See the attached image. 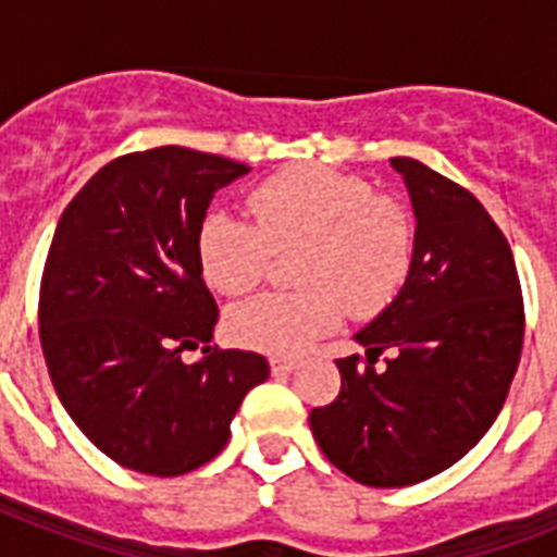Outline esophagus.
<instances>
[{"label":"esophagus","instance_id":"1","mask_svg":"<svg viewBox=\"0 0 557 557\" xmlns=\"http://www.w3.org/2000/svg\"><path fill=\"white\" fill-rule=\"evenodd\" d=\"M297 367H300L297 358H283V356L271 358V372H274V375H288V372H295Z\"/></svg>","mask_w":557,"mask_h":557}]
</instances>
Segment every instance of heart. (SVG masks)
<instances>
[{"label":"heart","instance_id":"obj_1","mask_svg":"<svg viewBox=\"0 0 557 557\" xmlns=\"http://www.w3.org/2000/svg\"><path fill=\"white\" fill-rule=\"evenodd\" d=\"M251 222L208 213L196 236L201 274L219 295L260 286L274 253L297 251L292 295H262L227 312L239 347L297 356L338 330L344 309L372 318L407 283L416 225L405 201L375 193L364 176L321 164H297L262 178L248 193Z\"/></svg>","mask_w":557,"mask_h":557}]
</instances>
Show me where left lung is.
I'll return each mask as SVG.
<instances>
[{
	"mask_svg": "<svg viewBox=\"0 0 557 557\" xmlns=\"http://www.w3.org/2000/svg\"><path fill=\"white\" fill-rule=\"evenodd\" d=\"M389 164L413 201V265L396 300L356 335L367 356L335 361V401L309 413L332 466L372 488L422 483L483 440L509 396L527 326L509 239L474 193L422 161Z\"/></svg>",
	"mask_w": 557,
	"mask_h": 557,
	"instance_id": "8db88e82",
	"label": "left lung"
}]
</instances>
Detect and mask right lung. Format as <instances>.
Here are the masks:
<instances>
[{
    "label": "right lung",
    "mask_w": 557,
    "mask_h": 557,
    "mask_svg": "<svg viewBox=\"0 0 557 557\" xmlns=\"http://www.w3.org/2000/svg\"><path fill=\"white\" fill-rule=\"evenodd\" d=\"M251 168L213 152L152 147L100 168L57 222L39 283V341L57 396L117 466L196 471L225 448L269 361L208 347L219 309L196 236L219 187ZM205 343L196 366L185 348Z\"/></svg>",
    "instance_id": "add662e5"
}]
</instances>
